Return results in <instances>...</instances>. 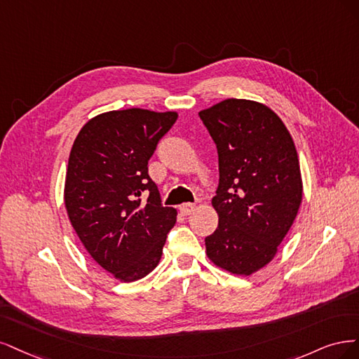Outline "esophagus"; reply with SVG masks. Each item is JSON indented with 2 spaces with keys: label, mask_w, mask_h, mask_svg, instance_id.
<instances>
[{
  "label": "esophagus",
  "mask_w": 359,
  "mask_h": 359,
  "mask_svg": "<svg viewBox=\"0 0 359 359\" xmlns=\"http://www.w3.org/2000/svg\"><path fill=\"white\" fill-rule=\"evenodd\" d=\"M180 212H182V215H184V216H188V215H191L194 210H195V204H192V203H184V204H182L180 207Z\"/></svg>",
  "instance_id": "1"
}]
</instances>
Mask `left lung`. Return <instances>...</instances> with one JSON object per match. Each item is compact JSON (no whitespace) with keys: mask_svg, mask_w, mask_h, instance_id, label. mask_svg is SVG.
<instances>
[{"mask_svg":"<svg viewBox=\"0 0 359 359\" xmlns=\"http://www.w3.org/2000/svg\"><path fill=\"white\" fill-rule=\"evenodd\" d=\"M217 149L219 224L205 237L217 267L249 276L267 265L303 198L292 137L264 104L229 98L198 113Z\"/></svg>","mask_w":359,"mask_h":359,"instance_id":"1","label":"left lung"}]
</instances>
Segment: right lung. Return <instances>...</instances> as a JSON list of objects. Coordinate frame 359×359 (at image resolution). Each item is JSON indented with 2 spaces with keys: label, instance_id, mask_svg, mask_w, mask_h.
<instances>
[{
  "label": "right lung",
  "instance_id": "obj_1",
  "mask_svg": "<svg viewBox=\"0 0 359 359\" xmlns=\"http://www.w3.org/2000/svg\"><path fill=\"white\" fill-rule=\"evenodd\" d=\"M176 121L175 111L143 109L98 114L80 130L68 158L70 222L90 257L122 282L142 279L156 267L176 224V209L163 205L147 167Z\"/></svg>",
  "mask_w": 359,
  "mask_h": 359
}]
</instances>
